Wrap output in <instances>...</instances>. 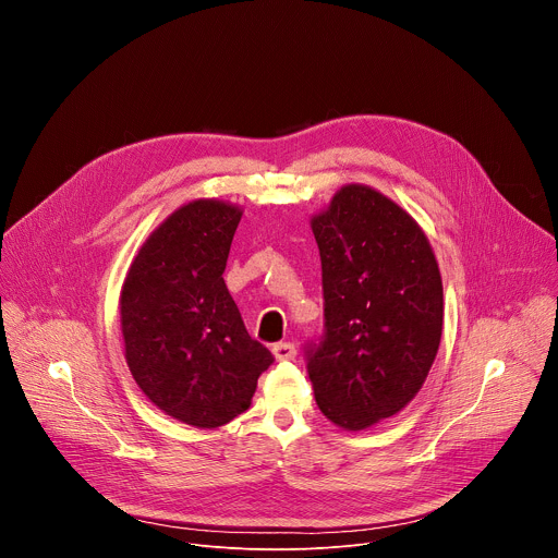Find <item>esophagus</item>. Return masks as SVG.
Returning <instances> with one entry per match:
<instances>
[{"instance_id":"1","label":"esophagus","mask_w":558,"mask_h":558,"mask_svg":"<svg viewBox=\"0 0 558 558\" xmlns=\"http://www.w3.org/2000/svg\"><path fill=\"white\" fill-rule=\"evenodd\" d=\"M271 353L278 362H287V360L295 357V347L291 342H278V344H274Z\"/></svg>"}]
</instances>
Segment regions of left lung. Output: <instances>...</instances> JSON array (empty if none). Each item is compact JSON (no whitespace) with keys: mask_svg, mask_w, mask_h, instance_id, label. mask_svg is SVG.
I'll use <instances>...</instances> for the list:
<instances>
[{"mask_svg":"<svg viewBox=\"0 0 558 558\" xmlns=\"http://www.w3.org/2000/svg\"><path fill=\"white\" fill-rule=\"evenodd\" d=\"M323 263L325 331L304 344L320 411L347 430L400 413L439 349L444 289L420 225L364 185L311 220Z\"/></svg>","mask_w":558,"mask_h":558,"instance_id":"1","label":"left lung"}]
</instances>
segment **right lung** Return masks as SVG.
<instances>
[{"instance_id": "obj_1", "label": "right lung", "mask_w": 558, "mask_h": 558, "mask_svg": "<svg viewBox=\"0 0 558 558\" xmlns=\"http://www.w3.org/2000/svg\"><path fill=\"white\" fill-rule=\"evenodd\" d=\"M241 216L220 201L183 205L147 238L121 291L132 377L151 404L196 428L245 413L274 364L222 280Z\"/></svg>"}]
</instances>
